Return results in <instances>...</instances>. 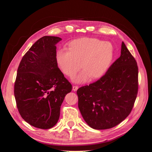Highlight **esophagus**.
Here are the masks:
<instances>
[{"label": "esophagus", "instance_id": "34e87169", "mask_svg": "<svg viewBox=\"0 0 152 152\" xmlns=\"http://www.w3.org/2000/svg\"><path fill=\"white\" fill-rule=\"evenodd\" d=\"M78 88H79V87H78L77 86H73V87H72V89H73V91H77V90L78 89Z\"/></svg>", "mask_w": 152, "mask_h": 152}]
</instances>
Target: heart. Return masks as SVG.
I'll return each instance as SVG.
<instances>
[{
  "mask_svg": "<svg viewBox=\"0 0 152 152\" xmlns=\"http://www.w3.org/2000/svg\"><path fill=\"white\" fill-rule=\"evenodd\" d=\"M113 58L112 45L105 41L84 37L73 40L68 50H59L57 53L58 63L65 74L74 76L82 66L84 70L75 78L76 82L102 77L107 70ZM81 65H80V64Z\"/></svg>",
  "mask_w": 152,
  "mask_h": 152,
  "instance_id": "heart-1",
  "label": "heart"
}]
</instances>
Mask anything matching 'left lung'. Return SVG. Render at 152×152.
Masks as SVG:
<instances>
[{"label":"left lung","instance_id":"left-lung-1","mask_svg":"<svg viewBox=\"0 0 152 152\" xmlns=\"http://www.w3.org/2000/svg\"><path fill=\"white\" fill-rule=\"evenodd\" d=\"M138 92V67L123 42L121 54L105 74L78 89V106L86 122L107 129L122 122L132 111Z\"/></svg>","mask_w":152,"mask_h":152}]
</instances>
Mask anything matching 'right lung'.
I'll list each match as a JSON object with an SVG mask.
<instances>
[{
	"mask_svg": "<svg viewBox=\"0 0 152 152\" xmlns=\"http://www.w3.org/2000/svg\"><path fill=\"white\" fill-rule=\"evenodd\" d=\"M58 37L44 36L23 56L17 70L14 93L20 115L42 129L58 122L61 105L72 86L58 67Z\"/></svg>",
	"mask_w": 152,
	"mask_h": 152,
	"instance_id": "add662e5",
	"label": "right lung"
}]
</instances>
